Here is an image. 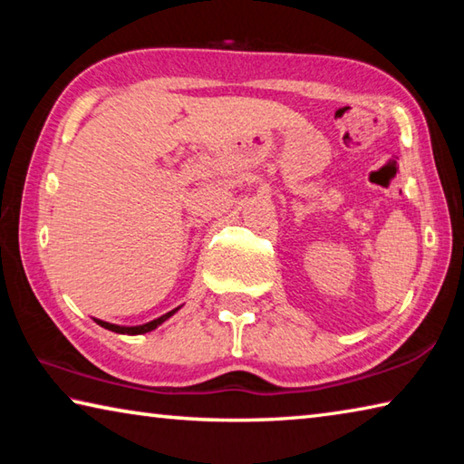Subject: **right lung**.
Listing matches in <instances>:
<instances>
[{
	"label": "right lung",
	"instance_id": "obj_1",
	"mask_svg": "<svg viewBox=\"0 0 464 464\" xmlns=\"http://www.w3.org/2000/svg\"><path fill=\"white\" fill-rule=\"evenodd\" d=\"M176 311H178V309L166 313V315H161L160 319H153V321H149V324H145V325H137V327H121V325L106 324V321H98V319H96V321H98V325L110 329V332H116V334H127V335H137V334H147V332H151V329H155L157 325H161L163 321H166L168 317L174 315Z\"/></svg>",
	"mask_w": 464,
	"mask_h": 464
}]
</instances>
